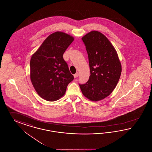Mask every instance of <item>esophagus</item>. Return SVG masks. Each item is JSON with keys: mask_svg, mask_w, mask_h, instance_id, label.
<instances>
[{"mask_svg": "<svg viewBox=\"0 0 152 152\" xmlns=\"http://www.w3.org/2000/svg\"><path fill=\"white\" fill-rule=\"evenodd\" d=\"M79 73L78 72H76V73H75L73 76H74V77L75 78H76V77H77L78 76H79Z\"/></svg>", "mask_w": 152, "mask_h": 152, "instance_id": "34e87169", "label": "esophagus"}]
</instances>
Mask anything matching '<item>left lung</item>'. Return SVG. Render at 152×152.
I'll return each mask as SVG.
<instances>
[{
	"mask_svg": "<svg viewBox=\"0 0 152 152\" xmlns=\"http://www.w3.org/2000/svg\"><path fill=\"white\" fill-rule=\"evenodd\" d=\"M81 39L88 55L91 75L85 84L79 85L85 97L96 102L115 88L121 75V63L115 49L102 33L91 31Z\"/></svg>",
	"mask_w": 152,
	"mask_h": 152,
	"instance_id": "8db88e82",
	"label": "left lung"
}]
</instances>
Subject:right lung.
Returning a JSON list of instances; mask_svg holds the SVG:
<instances>
[{"mask_svg":"<svg viewBox=\"0 0 152 152\" xmlns=\"http://www.w3.org/2000/svg\"><path fill=\"white\" fill-rule=\"evenodd\" d=\"M74 40L62 31L51 34L32 55L30 77L37 94L48 101H55L66 93L73 80L63 55Z\"/></svg>","mask_w":152,"mask_h":152,"instance_id":"right-lung-1","label":"right lung"}]
</instances>
